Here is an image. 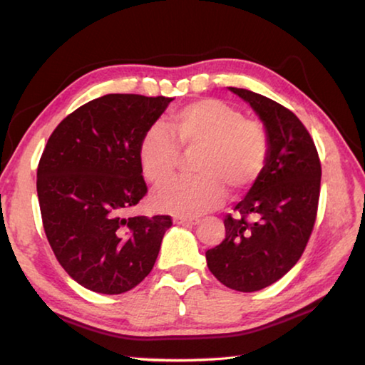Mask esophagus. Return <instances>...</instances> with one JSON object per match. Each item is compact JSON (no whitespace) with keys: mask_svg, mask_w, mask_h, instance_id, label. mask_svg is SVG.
<instances>
[{"mask_svg":"<svg viewBox=\"0 0 365 365\" xmlns=\"http://www.w3.org/2000/svg\"><path fill=\"white\" fill-rule=\"evenodd\" d=\"M174 222H175L177 225H196L200 220H197V219H188V217H175Z\"/></svg>","mask_w":365,"mask_h":365,"instance_id":"obj_1","label":"esophagus"}]
</instances>
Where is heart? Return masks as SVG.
I'll return each mask as SVG.
<instances>
[{"label": "heart", "mask_w": 365, "mask_h": 365, "mask_svg": "<svg viewBox=\"0 0 365 365\" xmlns=\"http://www.w3.org/2000/svg\"><path fill=\"white\" fill-rule=\"evenodd\" d=\"M169 128L154 125L140 141V164L148 182L164 185L174 178L182 150L197 153L191 180H178L153 195L164 212L196 217L219 207L227 191L233 196L255 185L267 165L270 138L259 120L219 100H200L172 114ZM178 141L175 142V140Z\"/></svg>", "instance_id": "1"}]
</instances>
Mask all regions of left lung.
<instances>
[{
    "mask_svg": "<svg viewBox=\"0 0 365 365\" xmlns=\"http://www.w3.org/2000/svg\"><path fill=\"white\" fill-rule=\"evenodd\" d=\"M230 91L264 122L270 153L235 215H225V238L206 259L220 283L251 293L280 280L304 252L317 217L322 168L312 137L292 110L255 91Z\"/></svg>",
    "mask_w": 365,
    "mask_h": 365,
    "instance_id": "8db88e82",
    "label": "left lung"
}]
</instances>
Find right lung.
I'll list each match as a JSON object with an SVG mask.
<instances>
[{"mask_svg": "<svg viewBox=\"0 0 365 365\" xmlns=\"http://www.w3.org/2000/svg\"><path fill=\"white\" fill-rule=\"evenodd\" d=\"M172 98L104 95L54 128L36 170L43 228L63 269L80 285L120 294L156 262L170 215L123 217L148 187L140 141Z\"/></svg>", "mask_w": 365, "mask_h": 365, "instance_id": "obj_1", "label": "right lung"}]
</instances>
